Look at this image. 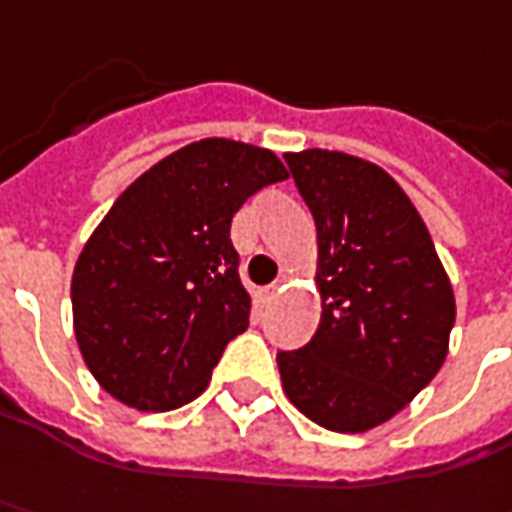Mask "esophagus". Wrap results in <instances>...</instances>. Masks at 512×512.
<instances>
[{
  "label": "esophagus",
  "instance_id": "1",
  "mask_svg": "<svg viewBox=\"0 0 512 512\" xmlns=\"http://www.w3.org/2000/svg\"><path fill=\"white\" fill-rule=\"evenodd\" d=\"M277 291H280L277 283H272V286H263V289H260V303H272L274 297H277Z\"/></svg>",
  "mask_w": 512,
  "mask_h": 512
}]
</instances>
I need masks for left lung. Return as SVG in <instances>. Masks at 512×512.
I'll return each mask as SVG.
<instances>
[{
  "mask_svg": "<svg viewBox=\"0 0 512 512\" xmlns=\"http://www.w3.org/2000/svg\"><path fill=\"white\" fill-rule=\"evenodd\" d=\"M317 226L323 300L311 343L280 351L291 405L320 428L362 433L397 416L448 357L456 300L428 226L377 164L286 152Z\"/></svg>",
  "mask_w": 512,
  "mask_h": 512,
  "instance_id": "left-lung-1",
  "label": "left lung"
}]
</instances>
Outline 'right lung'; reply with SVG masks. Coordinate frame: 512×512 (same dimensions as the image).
<instances>
[{"label":"right lung","mask_w":512,"mask_h":512,"mask_svg":"<svg viewBox=\"0 0 512 512\" xmlns=\"http://www.w3.org/2000/svg\"><path fill=\"white\" fill-rule=\"evenodd\" d=\"M286 178L272 150L203 138L118 195L70 283L76 343L110 397L172 411L206 391L252 309L229 238L232 215Z\"/></svg>","instance_id":"1"}]
</instances>
